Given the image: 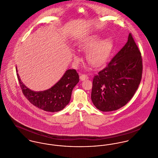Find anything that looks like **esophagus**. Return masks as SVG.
<instances>
[{"instance_id":"esophagus-1","label":"esophagus","mask_w":158,"mask_h":158,"mask_svg":"<svg viewBox=\"0 0 158 158\" xmlns=\"http://www.w3.org/2000/svg\"><path fill=\"white\" fill-rule=\"evenodd\" d=\"M80 79L81 81H84L85 79H88V76L87 74H81L80 75Z\"/></svg>"}]
</instances>
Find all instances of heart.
<instances>
[{
    "label": "heart",
    "mask_w": 158,
    "mask_h": 158,
    "mask_svg": "<svg viewBox=\"0 0 158 158\" xmlns=\"http://www.w3.org/2000/svg\"><path fill=\"white\" fill-rule=\"evenodd\" d=\"M113 47L112 41L110 39L101 41L98 36H93L82 41L79 45V48L86 52V60L89 64L94 67L103 66L109 60ZM75 61H79L77 55H73Z\"/></svg>",
    "instance_id": "obj_1"
}]
</instances>
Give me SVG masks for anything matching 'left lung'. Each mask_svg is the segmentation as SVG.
I'll list each match as a JSON object with an SVG mask.
<instances>
[{
	"mask_svg": "<svg viewBox=\"0 0 158 158\" xmlns=\"http://www.w3.org/2000/svg\"><path fill=\"white\" fill-rule=\"evenodd\" d=\"M143 73L141 53L130 33L127 42L93 81L91 100L103 112L115 110L134 96Z\"/></svg>",
	"mask_w": 158,
	"mask_h": 158,
	"instance_id": "obj_1",
	"label": "left lung"
}]
</instances>
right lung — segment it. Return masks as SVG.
<instances>
[{
	"label": "right lung",
	"instance_id": "right-lung-1",
	"mask_svg": "<svg viewBox=\"0 0 158 158\" xmlns=\"http://www.w3.org/2000/svg\"><path fill=\"white\" fill-rule=\"evenodd\" d=\"M16 70L17 72V69ZM17 75L22 93L29 102L40 109L52 112L60 111L69 104L73 88L79 81L76 70L69 69L52 88L46 91L35 92L23 84L18 73Z\"/></svg>",
	"mask_w": 158,
	"mask_h": 158
}]
</instances>
